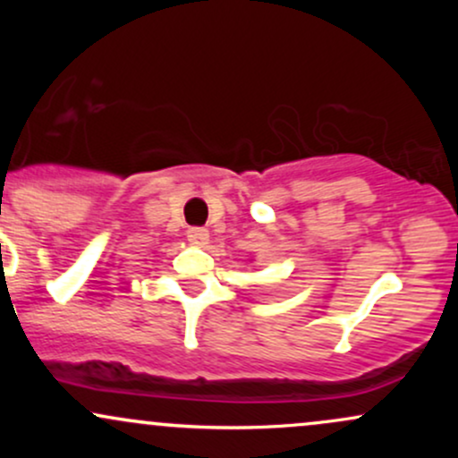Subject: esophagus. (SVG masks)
Returning a JSON list of instances; mask_svg holds the SVG:
<instances>
[{"mask_svg": "<svg viewBox=\"0 0 458 458\" xmlns=\"http://www.w3.org/2000/svg\"><path fill=\"white\" fill-rule=\"evenodd\" d=\"M187 241L193 247H204L208 243V230L204 228H189L187 230Z\"/></svg>", "mask_w": 458, "mask_h": 458, "instance_id": "1", "label": "esophagus"}]
</instances>
